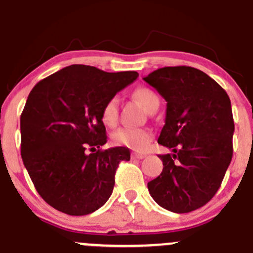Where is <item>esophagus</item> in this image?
<instances>
[{"instance_id": "34e87169", "label": "esophagus", "mask_w": 253, "mask_h": 253, "mask_svg": "<svg viewBox=\"0 0 253 253\" xmlns=\"http://www.w3.org/2000/svg\"><path fill=\"white\" fill-rule=\"evenodd\" d=\"M131 157L133 159H143V158H146V156H144V154H141V153H136V152H133V153L131 154Z\"/></svg>"}]
</instances>
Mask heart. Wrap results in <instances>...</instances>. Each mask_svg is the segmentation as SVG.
<instances>
[{
	"label": "heart",
	"instance_id": "b5f03b06",
	"mask_svg": "<svg viewBox=\"0 0 253 253\" xmlns=\"http://www.w3.org/2000/svg\"><path fill=\"white\" fill-rule=\"evenodd\" d=\"M133 97L143 106L146 111H151L156 105L159 104L156 92L148 87H137L133 91ZM101 119L106 126H115L119 120V100L111 97L107 100L101 111ZM112 142L117 146L127 147L133 151H144L151 143L153 134L147 128H131L124 127L115 131L111 136Z\"/></svg>",
	"mask_w": 253,
	"mask_h": 253
}]
</instances>
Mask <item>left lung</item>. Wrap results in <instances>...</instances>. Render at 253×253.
Instances as JSON below:
<instances>
[{"mask_svg":"<svg viewBox=\"0 0 253 253\" xmlns=\"http://www.w3.org/2000/svg\"><path fill=\"white\" fill-rule=\"evenodd\" d=\"M167 101L158 143L163 170L148 183L154 202L169 211L190 212L219 190L232 159L235 125L229 95L192 67H166L143 78Z\"/></svg>","mask_w":253,"mask_h":253,"instance_id":"obj_1","label":"left lung"}]
</instances>
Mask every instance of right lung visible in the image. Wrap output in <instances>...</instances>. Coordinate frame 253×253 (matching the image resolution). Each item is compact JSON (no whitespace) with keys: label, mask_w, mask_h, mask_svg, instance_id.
Instances as JSON below:
<instances>
[{"label":"right lung","mask_w":253,"mask_h":253,"mask_svg":"<svg viewBox=\"0 0 253 253\" xmlns=\"http://www.w3.org/2000/svg\"><path fill=\"white\" fill-rule=\"evenodd\" d=\"M137 77L74 64L29 92L21 115V156L38 194L54 209L91 214L112 194L117 167L131 153L125 147L102 151L107 136L101 111Z\"/></svg>","instance_id":"obj_1"}]
</instances>
